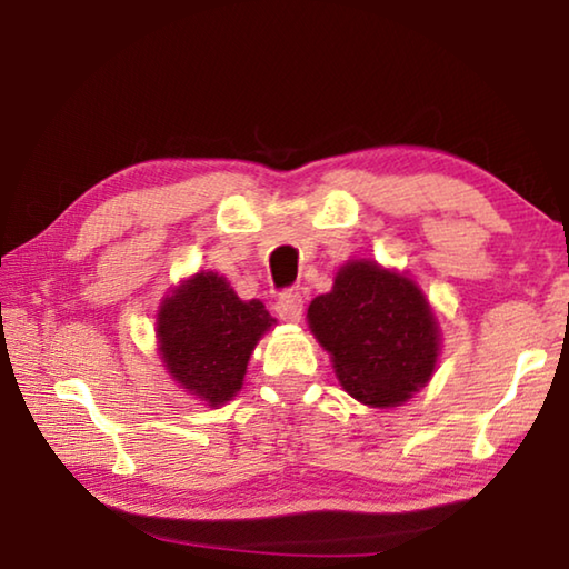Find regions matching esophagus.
Here are the masks:
<instances>
[{"label":"esophagus","mask_w":569,"mask_h":569,"mask_svg":"<svg viewBox=\"0 0 569 569\" xmlns=\"http://www.w3.org/2000/svg\"><path fill=\"white\" fill-rule=\"evenodd\" d=\"M276 316L281 321H298L303 313V296L298 291H281L276 298Z\"/></svg>","instance_id":"1"}]
</instances>
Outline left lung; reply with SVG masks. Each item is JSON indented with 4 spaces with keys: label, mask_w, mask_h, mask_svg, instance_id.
Listing matches in <instances>:
<instances>
[{
    "label": "left lung",
    "mask_w": 569,
    "mask_h": 569,
    "mask_svg": "<svg viewBox=\"0 0 569 569\" xmlns=\"http://www.w3.org/2000/svg\"><path fill=\"white\" fill-rule=\"evenodd\" d=\"M308 323L353 399L393 407L429 381L439 353L435 313L407 276L346 263L333 291L313 298Z\"/></svg>",
    "instance_id": "obj_1"
}]
</instances>
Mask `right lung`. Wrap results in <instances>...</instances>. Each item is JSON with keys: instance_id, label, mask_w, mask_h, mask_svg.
I'll return each instance as SVG.
<instances>
[{"instance_id": "1", "label": "right lung", "mask_w": 569, "mask_h": 569, "mask_svg": "<svg viewBox=\"0 0 569 569\" xmlns=\"http://www.w3.org/2000/svg\"><path fill=\"white\" fill-rule=\"evenodd\" d=\"M271 326L261 301H240L223 276L198 273L160 308L162 361L182 389L218 407L236 397L250 351Z\"/></svg>"}]
</instances>
